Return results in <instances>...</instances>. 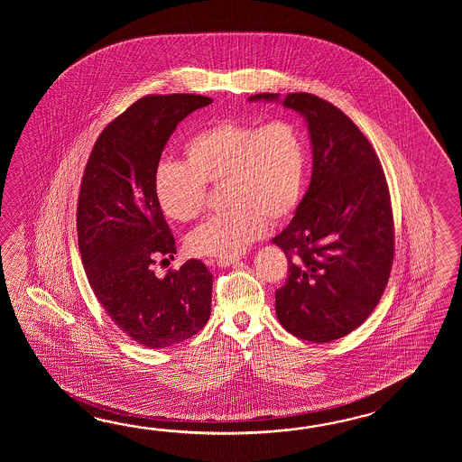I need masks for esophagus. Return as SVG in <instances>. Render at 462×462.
<instances>
[{"mask_svg": "<svg viewBox=\"0 0 462 462\" xmlns=\"http://www.w3.org/2000/svg\"><path fill=\"white\" fill-rule=\"evenodd\" d=\"M239 263V257H217V264L219 267H227V265H235Z\"/></svg>", "mask_w": 462, "mask_h": 462, "instance_id": "obj_1", "label": "esophagus"}]
</instances>
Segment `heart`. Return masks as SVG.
Returning <instances> with one entry per match:
<instances>
[{
	"label": "heart",
	"instance_id": "heart-1",
	"mask_svg": "<svg viewBox=\"0 0 462 462\" xmlns=\"http://www.w3.org/2000/svg\"><path fill=\"white\" fill-rule=\"evenodd\" d=\"M185 163L162 162L153 195L165 217L191 221L208 201L207 185H221L226 209L188 236L195 255L233 257L263 237L269 226L292 217L304 189L307 147L289 120L264 125L225 118L198 130L183 145Z\"/></svg>",
	"mask_w": 462,
	"mask_h": 462
}]
</instances>
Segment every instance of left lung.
<instances>
[{"mask_svg":"<svg viewBox=\"0 0 462 462\" xmlns=\"http://www.w3.org/2000/svg\"><path fill=\"white\" fill-rule=\"evenodd\" d=\"M284 107L307 120L314 168L295 217L273 239L289 263L275 314L289 334L327 344L364 324L383 295L394 257L392 198L372 143L340 108L307 92L287 94Z\"/></svg>","mask_w":462,"mask_h":462,"instance_id":"obj_1","label":"left lung"}]
</instances>
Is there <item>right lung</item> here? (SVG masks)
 <instances>
[{
    "label": "right lung",
    "mask_w": 462,
    "mask_h": 462,
    "mask_svg": "<svg viewBox=\"0 0 462 462\" xmlns=\"http://www.w3.org/2000/svg\"><path fill=\"white\" fill-rule=\"evenodd\" d=\"M213 100L145 96L98 135L80 181L79 251L98 302L137 344L165 348L198 334L211 314L213 274L198 259L157 277L177 254L153 195V173L178 124Z\"/></svg>",
    "instance_id": "obj_1"
}]
</instances>
